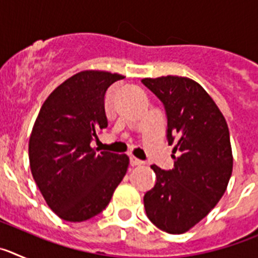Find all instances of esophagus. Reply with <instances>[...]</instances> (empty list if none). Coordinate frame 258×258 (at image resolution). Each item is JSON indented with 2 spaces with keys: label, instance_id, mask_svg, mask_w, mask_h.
<instances>
[{
  "label": "esophagus",
  "instance_id": "1",
  "mask_svg": "<svg viewBox=\"0 0 258 258\" xmlns=\"http://www.w3.org/2000/svg\"><path fill=\"white\" fill-rule=\"evenodd\" d=\"M143 161L140 160V159H137V157L131 156V165L132 166H137V165H142Z\"/></svg>",
  "mask_w": 258,
  "mask_h": 258
}]
</instances>
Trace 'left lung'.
Instances as JSON below:
<instances>
[{
  "instance_id": "obj_1",
  "label": "left lung",
  "mask_w": 258,
  "mask_h": 258,
  "mask_svg": "<svg viewBox=\"0 0 258 258\" xmlns=\"http://www.w3.org/2000/svg\"><path fill=\"white\" fill-rule=\"evenodd\" d=\"M164 104L174 168L151 165L156 183L145 194L147 217L169 234H183L220 202L232 173L230 133L222 112L202 85L179 76L143 79Z\"/></svg>"
}]
</instances>
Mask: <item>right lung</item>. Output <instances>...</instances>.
<instances>
[{
  "mask_svg": "<svg viewBox=\"0 0 258 258\" xmlns=\"http://www.w3.org/2000/svg\"><path fill=\"white\" fill-rule=\"evenodd\" d=\"M124 76L83 71L47 97L29 137V165L47 206L61 220L83 222L101 213L122 181L127 155L90 147L107 127V89Z\"/></svg>",
  "mask_w": 258,
  "mask_h": 258,
  "instance_id": "obj_1",
  "label": "right lung"
}]
</instances>
